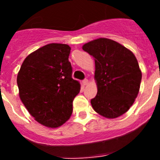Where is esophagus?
<instances>
[{
	"mask_svg": "<svg viewBox=\"0 0 160 160\" xmlns=\"http://www.w3.org/2000/svg\"><path fill=\"white\" fill-rule=\"evenodd\" d=\"M89 83V81H88V79H84L82 81V84L84 85V86H87V85H88Z\"/></svg>",
	"mask_w": 160,
	"mask_h": 160,
	"instance_id": "obj_1",
	"label": "esophagus"
}]
</instances>
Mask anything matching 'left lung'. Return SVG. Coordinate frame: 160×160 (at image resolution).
<instances>
[{"instance_id":"obj_1","label":"left lung","mask_w":160,"mask_h":160,"mask_svg":"<svg viewBox=\"0 0 160 160\" xmlns=\"http://www.w3.org/2000/svg\"><path fill=\"white\" fill-rule=\"evenodd\" d=\"M82 49L94 58L98 92L90 101L92 107L105 118L121 116L139 91L142 73L136 58L130 49L108 38L91 41Z\"/></svg>"}]
</instances>
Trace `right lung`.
<instances>
[{"mask_svg": "<svg viewBox=\"0 0 160 160\" xmlns=\"http://www.w3.org/2000/svg\"><path fill=\"white\" fill-rule=\"evenodd\" d=\"M70 49L66 44H48L28 55L18 72L20 98L37 122L47 128H58L70 118L80 91V83L72 78Z\"/></svg>", "mask_w": 160, "mask_h": 160, "instance_id": "obj_1", "label": "right lung"}]
</instances>
